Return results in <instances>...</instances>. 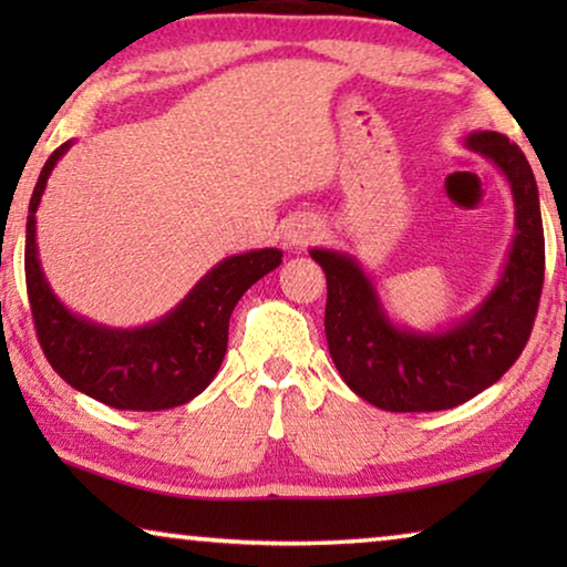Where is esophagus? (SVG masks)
<instances>
[{
  "label": "esophagus",
  "mask_w": 567,
  "mask_h": 567,
  "mask_svg": "<svg viewBox=\"0 0 567 567\" xmlns=\"http://www.w3.org/2000/svg\"><path fill=\"white\" fill-rule=\"evenodd\" d=\"M317 235H320V224H317L312 216H293L289 224L284 227V243L286 247H307L309 243H315Z\"/></svg>",
  "instance_id": "esophagus-1"
}]
</instances>
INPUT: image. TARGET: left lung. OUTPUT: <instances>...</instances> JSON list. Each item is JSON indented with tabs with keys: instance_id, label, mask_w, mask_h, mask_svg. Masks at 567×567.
Here are the masks:
<instances>
[{
	"instance_id": "obj_1",
	"label": "left lung",
	"mask_w": 567,
	"mask_h": 567,
	"mask_svg": "<svg viewBox=\"0 0 567 567\" xmlns=\"http://www.w3.org/2000/svg\"><path fill=\"white\" fill-rule=\"evenodd\" d=\"M470 152L491 159L514 196V239L498 281L460 320L415 330L386 312L377 284L353 255L312 247L328 278L324 336L343 382L390 413L462 405L498 382L522 355L545 281V231L534 173L508 136L472 131Z\"/></svg>"
}]
</instances>
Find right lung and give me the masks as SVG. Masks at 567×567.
<instances>
[{
    "label": "right lung",
    "instance_id": "add662e5",
    "mask_svg": "<svg viewBox=\"0 0 567 567\" xmlns=\"http://www.w3.org/2000/svg\"><path fill=\"white\" fill-rule=\"evenodd\" d=\"M61 144L38 175L25 224V281L38 340L53 371L76 392L118 410H167L198 398L219 371L229 340V317L255 281L281 266L278 247L229 255L216 262L159 320L111 328L69 309L51 289L38 258L35 212Z\"/></svg>",
    "mask_w": 567,
    "mask_h": 567
}]
</instances>
